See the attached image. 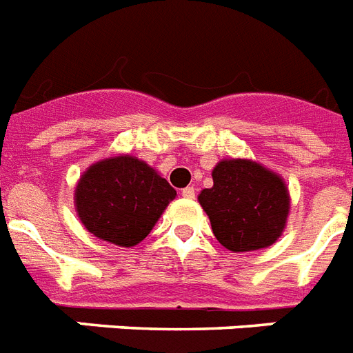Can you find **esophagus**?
Masks as SVG:
<instances>
[{
  "instance_id": "obj_1",
  "label": "esophagus",
  "mask_w": 353,
  "mask_h": 353,
  "mask_svg": "<svg viewBox=\"0 0 353 353\" xmlns=\"http://www.w3.org/2000/svg\"><path fill=\"white\" fill-rule=\"evenodd\" d=\"M182 196L184 199H194V188H185V190H182Z\"/></svg>"
}]
</instances>
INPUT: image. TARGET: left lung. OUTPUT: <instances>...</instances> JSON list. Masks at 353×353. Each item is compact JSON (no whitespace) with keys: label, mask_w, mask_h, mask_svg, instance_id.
<instances>
[{"label":"left lung","mask_w":353,"mask_h":353,"mask_svg":"<svg viewBox=\"0 0 353 353\" xmlns=\"http://www.w3.org/2000/svg\"><path fill=\"white\" fill-rule=\"evenodd\" d=\"M213 188L199 202L216 241L233 253L272 246L283 235L290 191L281 174L248 159H224L213 168Z\"/></svg>","instance_id":"obj_1"}]
</instances>
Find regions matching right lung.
I'll use <instances>...</instances> for the list:
<instances>
[{
	"instance_id": "obj_1",
	"label": "right lung",
	"mask_w": 353,
	"mask_h": 353,
	"mask_svg": "<svg viewBox=\"0 0 353 353\" xmlns=\"http://www.w3.org/2000/svg\"><path fill=\"white\" fill-rule=\"evenodd\" d=\"M176 191L143 160L131 154L87 168L74 190L76 215L85 230L117 246H137L151 233Z\"/></svg>"
}]
</instances>
